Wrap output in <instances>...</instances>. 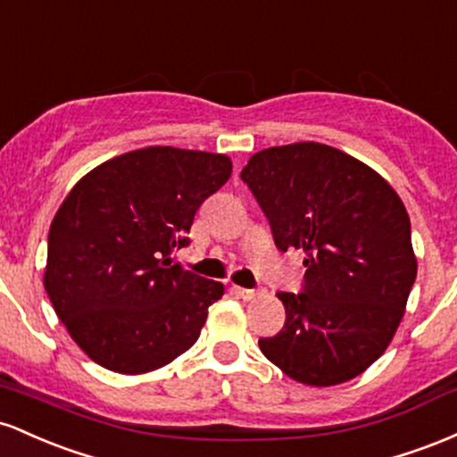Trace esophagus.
<instances>
[{
  "label": "esophagus",
  "instance_id": "esophagus-1",
  "mask_svg": "<svg viewBox=\"0 0 457 457\" xmlns=\"http://www.w3.org/2000/svg\"><path fill=\"white\" fill-rule=\"evenodd\" d=\"M235 291H237V295L244 297V300H256L259 295H263V289H245V287H235Z\"/></svg>",
  "mask_w": 457,
  "mask_h": 457
}]
</instances>
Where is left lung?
Returning <instances> with one entry per match:
<instances>
[{
  "label": "left lung",
  "mask_w": 457,
  "mask_h": 457,
  "mask_svg": "<svg viewBox=\"0 0 457 457\" xmlns=\"http://www.w3.org/2000/svg\"><path fill=\"white\" fill-rule=\"evenodd\" d=\"M278 250L304 253V291H280L287 320L261 339L291 380L335 386L391 345L417 278L410 218L391 183L320 142L271 146L242 170Z\"/></svg>",
  "instance_id": "1"
}]
</instances>
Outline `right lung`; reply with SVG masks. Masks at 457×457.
I'll use <instances>...</instances> for the list:
<instances>
[{"mask_svg": "<svg viewBox=\"0 0 457 457\" xmlns=\"http://www.w3.org/2000/svg\"><path fill=\"white\" fill-rule=\"evenodd\" d=\"M230 172L222 153L146 146L75 183L51 222L43 283L90 361L140 376L196 343L224 285L170 265V254Z\"/></svg>", "mask_w": 457, "mask_h": 457, "instance_id": "1", "label": "right lung"}]
</instances>
